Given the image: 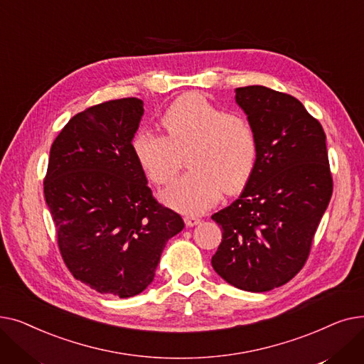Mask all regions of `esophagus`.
Returning <instances> with one entry per match:
<instances>
[{
	"label": "esophagus",
	"instance_id": "esophagus-1",
	"mask_svg": "<svg viewBox=\"0 0 364 364\" xmlns=\"http://www.w3.org/2000/svg\"><path fill=\"white\" fill-rule=\"evenodd\" d=\"M184 223L188 227H195V225H198L200 223V218L195 217V215H187V217H184Z\"/></svg>",
	"mask_w": 364,
	"mask_h": 364
}]
</instances>
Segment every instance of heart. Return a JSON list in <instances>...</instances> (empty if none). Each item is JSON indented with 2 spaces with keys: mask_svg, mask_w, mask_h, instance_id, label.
<instances>
[{
  "mask_svg": "<svg viewBox=\"0 0 364 364\" xmlns=\"http://www.w3.org/2000/svg\"><path fill=\"white\" fill-rule=\"evenodd\" d=\"M161 124L165 136L141 129L132 153L144 174L165 184L180 168L178 153L188 149L190 171L162 190L161 199L183 214H200L221 196L239 190L252 176L258 140L243 114L225 113L200 94H186L172 103Z\"/></svg>",
  "mask_w": 364,
  "mask_h": 364,
  "instance_id": "obj_1",
  "label": "heart"
}]
</instances>
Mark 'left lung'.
Segmentation results:
<instances>
[{"mask_svg":"<svg viewBox=\"0 0 364 364\" xmlns=\"http://www.w3.org/2000/svg\"><path fill=\"white\" fill-rule=\"evenodd\" d=\"M235 92L255 129L258 156L242 195L211 217L223 230L211 264L235 288L267 292L302 269L329 205L326 136L289 94L262 85Z\"/></svg>","mask_w":364,"mask_h":364,"instance_id":"obj_1","label":"left lung"}]
</instances>
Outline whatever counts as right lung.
Masks as SVG:
<instances>
[{"label": "right lung", "mask_w": 364, "mask_h": 364, "mask_svg": "<svg viewBox=\"0 0 364 364\" xmlns=\"http://www.w3.org/2000/svg\"><path fill=\"white\" fill-rule=\"evenodd\" d=\"M143 106L129 97L75 114L51 144L44 180L68 269L119 298L147 288L166 242L184 228L177 213L153 199L134 158Z\"/></svg>", "instance_id": "right-lung-1"}]
</instances>
